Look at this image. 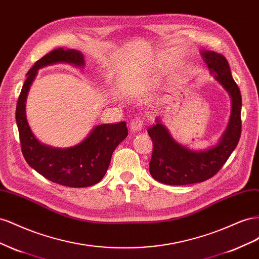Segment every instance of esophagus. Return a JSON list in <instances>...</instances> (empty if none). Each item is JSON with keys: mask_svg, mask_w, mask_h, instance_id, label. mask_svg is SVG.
<instances>
[{"mask_svg": "<svg viewBox=\"0 0 259 259\" xmlns=\"http://www.w3.org/2000/svg\"><path fill=\"white\" fill-rule=\"evenodd\" d=\"M142 128H143V121L140 119V118H136V119L132 120L130 123V129L132 132H139L142 130Z\"/></svg>", "mask_w": 259, "mask_h": 259, "instance_id": "esophagus-1", "label": "esophagus"}]
</instances>
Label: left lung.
Masks as SVG:
<instances>
[{"mask_svg": "<svg viewBox=\"0 0 259 259\" xmlns=\"http://www.w3.org/2000/svg\"><path fill=\"white\" fill-rule=\"evenodd\" d=\"M201 55L211 75L230 95L231 114L218 142L198 151L177 142L160 118L155 119L156 123L147 130L153 141L150 174L155 180L169 186H186L211 178L230 157L241 137L242 98L230 66L225 56L212 51H202Z\"/></svg>", "mask_w": 259, "mask_h": 259, "instance_id": "left-lung-1", "label": "left lung"}]
</instances>
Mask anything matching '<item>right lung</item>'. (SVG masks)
Wrapping results in <instances>:
<instances>
[{"instance_id": "right-lung-1", "label": "right lung", "mask_w": 259, "mask_h": 259, "mask_svg": "<svg viewBox=\"0 0 259 259\" xmlns=\"http://www.w3.org/2000/svg\"><path fill=\"white\" fill-rule=\"evenodd\" d=\"M60 63L83 68L84 57L77 50L56 49L43 56L27 72L16 106L21 152L28 165L48 180L70 188L91 187L105 176L113 152L127 138L128 129L125 122L98 124L84 140L70 147H53L41 143L27 120V95L39 69Z\"/></svg>"}]
</instances>
